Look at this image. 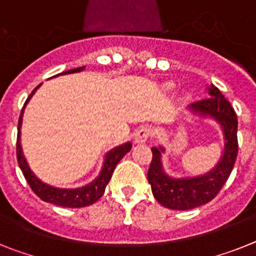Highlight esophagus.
Instances as JSON below:
<instances>
[{
  "instance_id": "34e87169",
  "label": "esophagus",
  "mask_w": 256,
  "mask_h": 256,
  "mask_svg": "<svg viewBox=\"0 0 256 256\" xmlns=\"http://www.w3.org/2000/svg\"><path fill=\"white\" fill-rule=\"evenodd\" d=\"M150 135H152V128H148V126H143V128H140L139 130H136V132H135L134 135L135 143L138 144L146 143V142L150 139Z\"/></svg>"
}]
</instances>
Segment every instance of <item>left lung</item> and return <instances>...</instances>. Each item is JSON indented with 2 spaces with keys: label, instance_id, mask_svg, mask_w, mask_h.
I'll list each match as a JSON object with an SVG mask.
<instances>
[{
  "label": "left lung",
  "instance_id": "left-lung-1",
  "mask_svg": "<svg viewBox=\"0 0 256 256\" xmlns=\"http://www.w3.org/2000/svg\"><path fill=\"white\" fill-rule=\"evenodd\" d=\"M210 98L190 104L194 112L211 116L222 125L224 131V153L214 170L197 178L172 179L162 170V148H152V162L148 168V183L154 198L171 210H190L205 205L215 198L228 180L234 166L238 140H237V116L233 106L216 86L208 88Z\"/></svg>",
  "mask_w": 256,
  "mask_h": 256
}]
</instances>
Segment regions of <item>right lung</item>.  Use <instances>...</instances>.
Segmentation results:
<instances>
[{
	"mask_svg": "<svg viewBox=\"0 0 256 256\" xmlns=\"http://www.w3.org/2000/svg\"><path fill=\"white\" fill-rule=\"evenodd\" d=\"M85 68V66H80V68H74V70H70L63 72L62 74H66V73H74L80 72ZM59 76V74H56ZM38 88V86L32 91V94L28 96V99L24 103V106L28 103V100L30 99V96L33 95L36 90ZM23 110L20 112V117H19V124H18V138H16V158L18 164H19V168L23 171V175L26 178V183L30 184V186L32 188L33 192L38 196L42 201L50 202V204H54L58 206H63V208H85V206L92 205L94 202H96L104 194V190H106V184L110 183V178H112L113 171H114L116 165L118 164L122 160V157L126 154L128 152H130L131 150V143H126L124 146H120L117 148H114L113 150H110L106 157V161H104L103 170H102L100 175L95 179L91 184L86 186H82V188H77V190H59V188H54V186H50L48 184L42 183L38 178L36 176L30 171V166L26 164V158H24L23 152H22L20 146V126H22V117H23Z\"/></svg>",
	"mask_w": 256,
	"mask_h": 256,
	"instance_id": "right-lung-1",
	"label": "right lung"
}]
</instances>
